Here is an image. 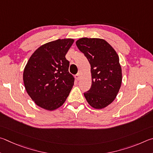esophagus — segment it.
Returning a JSON list of instances; mask_svg holds the SVG:
<instances>
[{"mask_svg": "<svg viewBox=\"0 0 153 153\" xmlns=\"http://www.w3.org/2000/svg\"><path fill=\"white\" fill-rule=\"evenodd\" d=\"M80 77H81V74H80L79 72L75 75V79H76L77 81H79V80L80 79Z\"/></svg>", "mask_w": 153, "mask_h": 153, "instance_id": "obj_1", "label": "esophagus"}]
</instances>
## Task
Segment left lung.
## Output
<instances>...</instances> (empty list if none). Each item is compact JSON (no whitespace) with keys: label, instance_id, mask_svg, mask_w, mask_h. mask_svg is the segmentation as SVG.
Masks as SVG:
<instances>
[{"label":"left lung","instance_id":"1","mask_svg":"<svg viewBox=\"0 0 153 153\" xmlns=\"http://www.w3.org/2000/svg\"><path fill=\"white\" fill-rule=\"evenodd\" d=\"M91 64L92 84L84 93L89 105L102 109L112 103L119 92L122 81L119 56L105 40L83 37L76 42Z\"/></svg>","mask_w":153,"mask_h":153}]
</instances>
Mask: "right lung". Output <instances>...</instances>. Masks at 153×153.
Wrapping results in <instances>:
<instances>
[{
	"label": "right lung",
	"mask_w": 153,
	"mask_h": 153,
	"mask_svg": "<svg viewBox=\"0 0 153 153\" xmlns=\"http://www.w3.org/2000/svg\"><path fill=\"white\" fill-rule=\"evenodd\" d=\"M74 39L48 42L35 51L23 72L25 89L36 104L52 111L62 105L74 85L65 56Z\"/></svg>",
	"instance_id": "right-lung-1"
}]
</instances>
